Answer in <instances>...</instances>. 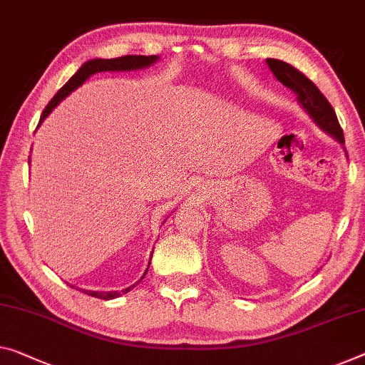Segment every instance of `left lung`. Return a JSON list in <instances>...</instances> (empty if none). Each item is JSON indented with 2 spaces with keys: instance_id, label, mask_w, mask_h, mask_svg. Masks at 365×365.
I'll list each match as a JSON object with an SVG mask.
<instances>
[{
  "instance_id": "1",
  "label": "left lung",
  "mask_w": 365,
  "mask_h": 365,
  "mask_svg": "<svg viewBox=\"0 0 365 365\" xmlns=\"http://www.w3.org/2000/svg\"><path fill=\"white\" fill-rule=\"evenodd\" d=\"M266 61L269 68L274 73V76H276L284 86L292 89L297 94V99H299L300 106L308 112V115L315 120V124H318V127H322L324 132L329 133V135L343 145L344 133L338 122V117H336L333 106L328 103V99L323 96V93L319 91L315 83L308 80L304 73L294 68L292 65L285 63L282 60L267 58Z\"/></svg>"
}]
</instances>
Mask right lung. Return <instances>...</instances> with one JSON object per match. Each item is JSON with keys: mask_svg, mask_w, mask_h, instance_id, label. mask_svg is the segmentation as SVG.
<instances>
[{"mask_svg": "<svg viewBox=\"0 0 365 365\" xmlns=\"http://www.w3.org/2000/svg\"><path fill=\"white\" fill-rule=\"evenodd\" d=\"M158 58H160L158 55H148V57H147V55H124V57H119V58H109V60L94 58V60L86 61V63H83L81 68L78 70L75 75H73L70 80L65 83L63 88H60V91L55 94L53 99L47 104V108L43 109L42 115H41V120H38V125L42 124L43 119H46L50 112L57 108V104H60V101H63L71 91H75L78 86H81L89 76L94 75V73L142 70V68H147V66H150L151 63H155V61ZM151 255H153V253H151ZM148 267H150V264H148ZM147 271H148V269H147ZM147 271H145V274H147ZM145 274H143V277H145ZM142 279H140V280H142ZM140 280H138V282H140ZM137 284H133V285H130V287L120 290V292H119V290H112V292H96V290H85V289H80V290H81V292L88 294V295H91V297H96V299L110 300V299H117V297H120L122 294L130 292V290L135 287ZM71 287H73V285H71Z\"/></svg>", "mask_w": 365, "mask_h": 365, "instance_id": "add662e5", "label": "right lung"}]
</instances>
